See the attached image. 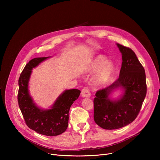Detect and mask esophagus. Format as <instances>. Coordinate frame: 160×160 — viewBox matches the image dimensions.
I'll list each match as a JSON object with an SVG mask.
<instances>
[{"label": "esophagus", "mask_w": 160, "mask_h": 160, "mask_svg": "<svg viewBox=\"0 0 160 160\" xmlns=\"http://www.w3.org/2000/svg\"><path fill=\"white\" fill-rule=\"evenodd\" d=\"M81 95L83 98H89L91 96L89 89L88 88H84L81 91Z\"/></svg>", "instance_id": "obj_1"}]
</instances>
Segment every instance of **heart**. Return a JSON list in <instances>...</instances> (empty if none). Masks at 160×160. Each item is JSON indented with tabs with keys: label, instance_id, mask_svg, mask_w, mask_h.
<instances>
[{
	"label": "heart",
	"instance_id": "b5f03b06",
	"mask_svg": "<svg viewBox=\"0 0 160 160\" xmlns=\"http://www.w3.org/2000/svg\"><path fill=\"white\" fill-rule=\"evenodd\" d=\"M92 69L94 71L100 69L93 78V85L96 86H102L109 81L113 75L114 66L110 62H108L107 58L103 55L97 57L92 64Z\"/></svg>",
	"mask_w": 160,
	"mask_h": 160
}]
</instances>
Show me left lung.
Returning <instances> with one entry per match:
<instances>
[{
    "label": "left lung",
    "instance_id": "left-lung-1",
    "mask_svg": "<svg viewBox=\"0 0 160 160\" xmlns=\"http://www.w3.org/2000/svg\"><path fill=\"white\" fill-rule=\"evenodd\" d=\"M122 54V65L119 78L108 88L97 91L94 104V121L105 129H117L126 126L138 117L147 93L146 72L135 52L118 43ZM125 89L119 100L108 98L113 89Z\"/></svg>",
    "mask_w": 160,
    "mask_h": 160
}]
</instances>
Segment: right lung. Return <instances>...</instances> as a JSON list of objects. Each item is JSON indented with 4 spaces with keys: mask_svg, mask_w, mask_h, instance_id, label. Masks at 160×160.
Returning <instances> with one entry per match:
<instances>
[{
    "mask_svg": "<svg viewBox=\"0 0 160 160\" xmlns=\"http://www.w3.org/2000/svg\"><path fill=\"white\" fill-rule=\"evenodd\" d=\"M47 58H34L25 65L18 79L17 99L19 108L27 126L38 133L55 136L65 132L68 127L70 108L78 99L81 91L76 89L66 90L57 99L52 109L44 111L36 107L28 94V82L31 69Z\"/></svg>",
    "mask_w": 160,
    "mask_h": 160,
    "instance_id": "right-lung-1",
    "label": "right lung"
}]
</instances>
